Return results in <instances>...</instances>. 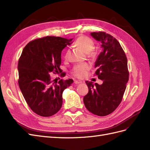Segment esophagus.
Listing matches in <instances>:
<instances>
[{
  "instance_id": "1",
  "label": "esophagus",
  "mask_w": 150,
  "mask_h": 150,
  "mask_svg": "<svg viewBox=\"0 0 150 150\" xmlns=\"http://www.w3.org/2000/svg\"><path fill=\"white\" fill-rule=\"evenodd\" d=\"M74 83L75 84H79V83H82V81H80V80H75L74 81Z\"/></svg>"
}]
</instances>
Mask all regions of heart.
<instances>
[{"instance_id":"heart-1","label":"heart","mask_w":150,"mask_h":150,"mask_svg":"<svg viewBox=\"0 0 150 150\" xmlns=\"http://www.w3.org/2000/svg\"><path fill=\"white\" fill-rule=\"evenodd\" d=\"M75 45L83 50L91 57H96L97 54V50L93 48L94 46L93 41L87 36H82L79 37L75 41ZM68 55H69V51L67 50L64 54V58L67 59L68 57ZM90 69H91V65L88 63H80L74 67L71 70V74L76 78L82 79L86 76Z\"/></svg>"}]
</instances>
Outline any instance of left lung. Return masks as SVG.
Instances as JSON below:
<instances>
[{
	"label": "left lung",
	"instance_id": "1",
	"mask_svg": "<svg viewBox=\"0 0 150 150\" xmlns=\"http://www.w3.org/2000/svg\"><path fill=\"white\" fill-rule=\"evenodd\" d=\"M101 41L103 51L97 59L94 75L103 80L99 85L87 81L88 92L83 97L85 108L92 114L105 116L117 109L122 101L129 80L127 59L119 41L104 31L91 33Z\"/></svg>",
	"mask_w": 150,
	"mask_h": 150
}]
</instances>
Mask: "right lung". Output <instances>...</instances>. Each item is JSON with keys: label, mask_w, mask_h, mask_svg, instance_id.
Segmentation results:
<instances>
[{"label": "right lung", "mask_w": 150, "mask_h": 150, "mask_svg": "<svg viewBox=\"0 0 150 150\" xmlns=\"http://www.w3.org/2000/svg\"><path fill=\"white\" fill-rule=\"evenodd\" d=\"M72 40L53 36L34 40L25 45L19 59V88L30 109L40 116L50 117L58 112L63 92L74 82L50 76L62 72V51ZM63 73L59 76H65Z\"/></svg>", "instance_id": "obj_1"}]
</instances>
